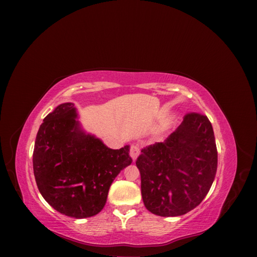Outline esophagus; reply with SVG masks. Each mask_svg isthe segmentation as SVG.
<instances>
[{"label":"esophagus","instance_id":"esophagus-1","mask_svg":"<svg viewBox=\"0 0 257 257\" xmlns=\"http://www.w3.org/2000/svg\"><path fill=\"white\" fill-rule=\"evenodd\" d=\"M139 153H141V148H139V146L137 144H133L131 146V149H130V155L131 158L133 159L134 161L138 158Z\"/></svg>","mask_w":257,"mask_h":257}]
</instances>
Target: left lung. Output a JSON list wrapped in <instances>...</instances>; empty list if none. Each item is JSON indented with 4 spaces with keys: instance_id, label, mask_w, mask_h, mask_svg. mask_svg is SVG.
Wrapping results in <instances>:
<instances>
[{
    "instance_id": "left-lung-1",
    "label": "left lung",
    "mask_w": 257,
    "mask_h": 257,
    "mask_svg": "<svg viewBox=\"0 0 257 257\" xmlns=\"http://www.w3.org/2000/svg\"><path fill=\"white\" fill-rule=\"evenodd\" d=\"M146 208L160 216H179L197 207L213 183L217 151L207 115L189 112L163 143L142 150L136 161Z\"/></svg>"
}]
</instances>
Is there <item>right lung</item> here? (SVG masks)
<instances>
[{
	"mask_svg": "<svg viewBox=\"0 0 257 257\" xmlns=\"http://www.w3.org/2000/svg\"><path fill=\"white\" fill-rule=\"evenodd\" d=\"M73 103L59 105L37 132L33 170L45 200L62 214L83 219L106 204L114 178L131 165L130 146L119 150L81 130Z\"/></svg>",
	"mask_w": 257,
	"mask_h": 257,
	"instance_id": "obj_1",
	"label": "right lung"
}]
</instances>
